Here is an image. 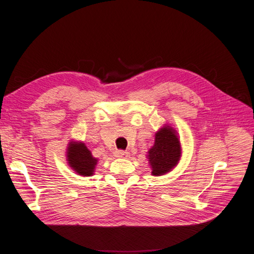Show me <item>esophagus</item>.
Returning <instances> with one entry per match:
<instances>
[{
  "label": "esophagus",
  "instance_id": "esophagus-1",
  "mask_svg": "<svg viewBox=\"0 0 254 254\" xmlns=\"http://www.w3.org/2000/svg\"><path fill=\"white\" fill-rule=\"evenodd\" d=\"M127 155H128V152L125 150H117L114 152V156L117 158H125V157H127Z\"/></svg>",
  "mask_w": 254,
  "mask_h": 254
}]
</instances>
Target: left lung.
I'll return each mask as SVG.
<instances>
[{"label": "left lung", "instance_id": "left-lung-1", "mask_svg": "<svg viewBox=\"0 0 254 254\" xmlns=\"http://www.w3.org/2000/svg\"><path fill=\"white\" fill-rule=\"evenodd\" d=\"M181 156V147L175 130L164 127L156 133L155 144L148 151L152 175L160 176L172 171Z\"/></svg>", "mask_w": 254, "mask_h": 254}]
</instances>
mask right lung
I'll list each match as a JSON object with an SVG mask.
<instances>
[{
  "label": "right lung",
  "mask_w": 254,
  "mask_h": 254,
  "mask_svg": "<svg viewBox=\"0 0 254 254\" xmlns=\"http://www.w3.org/2000/svg\"><path fill=\"white\" fill-rule=\"evenodd\" d=\"M67 161L73 170L81 176L93 175L97 160L92 157L83 143H70L67 147Z\"/></svg>",
  "instance_id": "right-lung-1"
}]
</instances>
